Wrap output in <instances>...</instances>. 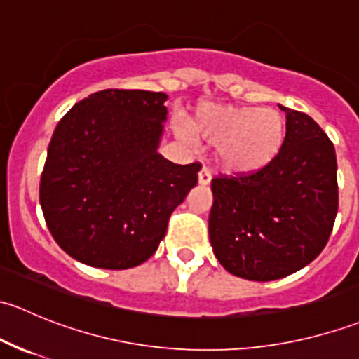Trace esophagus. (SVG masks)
<instances>
[{
  "label": "esophagus",
  "instance_id": "obj_1",
  "mask_svg": "<svg viewBox=\"0 0 359 359\" xmlns=\"http://www.w3.org/2000/svg\"><path fill=\"white\" fill-rule=\"evenodd\" d=\"M210 180H212V173H210V170L206 168V166H203V168L200 170V173H198V184L200 186H208Z\"/></svg>",
  "mask_w": 359,
  "mask_h": 359
}]
</instances>
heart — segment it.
<instances>
[{
    "mask_svg": "<svg viewBox=\"0 0 359 359\" xmlns=\"http://www.w3.org/2000/svg\"><path fill=\"white\" fill-rule=\"evenodd\" d=\"M196 140L217 146V163L229 175H255L269 168L287 142V119L273 107L201 104L189 119Z\"/></svg>",
    "mask_w": 359,
    "mask_h": 359,
    "instance_id": "obj_1",
    "label": "heart"
}]
</instances>
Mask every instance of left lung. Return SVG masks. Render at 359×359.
I'll use <instances>...</instances> for the list:
<instances>
[{
    "instance_id": "8db88e82",
    "label": "left lung",
    "mask_w": 359,
    "mask_h": 359,
    "mask_svg": "<svg viewBox=\"0 0 359 359\" xmlns=\"http://www.w3.org/2000/svg\"><path fill=\"white\" fill-rule=\"evenodd\" d=\"M280 158L255 175L217 177L208 234L226 271L273 281L313 262L330 238L337 208L335 147L311 116L288 109Z\"/></svg>"
}]
</instances>
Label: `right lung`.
Wrapping results in <instances>:
<instances>
[{"label": "right lung", "instance_id": "right-lung-1", "mask_svg": "<svg viewBox=\"0 0 359 359\" xmlns=\"http://www.w3.org/2000/svg\"><path fill=\"white\" fill-rule=\"evenodd\" d=\"M168 95L102 90L74 104L53 132L39 203L53 240L102 269L146 262L173 210L198 184L200 163L158 153Z\"/></svg>", "mask_w": 359, "mask_h": 359}]
</instances>
